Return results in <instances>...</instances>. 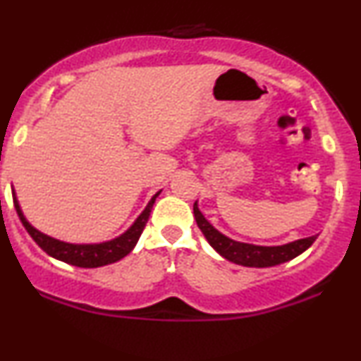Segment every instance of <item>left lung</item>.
I'll return each instance as SVG.
<instances>
[{"label": "left lung", "instance_id": "8db88e82", "mask_svg": "<svg viewBox=\"0 0 361 361\" xmlns=\"http://www.w3.org/2000/svg\"><path fill=\"white\" fill-rule=\"evenodd\" d=\"M193 214L195 220L200 230L203 232V235L208 240L214 249L222 255L224 259L230 260V262L238 264V266L245 267H272L279 266V264L288 262V260L298 257L302 252L310 249L312 242L316 240V235L299 238V240L289 242L284 245H254V244H245V242H237L232 238L224 235L222 232H219L214 225L203 216L200 212L198 203L195 202L193 205Z\"/></svg>", "mask_w": 361, "mask_h": 361}]
</instances>
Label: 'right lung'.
<instances>
[{"mask_svg":"<svg viewBox=\"0 0 361 361\" xmlns=\"http://www.w3.org/2000/svg\"><path fill=\"white\" fill-rule=\"evenodd\" d=\"M159 193H161V190H159V192L149 200V203H147L145 210H142V214L134 220V224L126 230L124 233H121L119 237L112 238V240L101 242V244H68V242L56 240V238L47 235V233L40 232V230H37L32 224L28 222L27 216L23 215V212H21V207L15 192H13V203H15L16 214H18L23 227L27 228L30 237L37 242L42 250H45L50 257L62 260V262L71 264V266L90 269V267H102V266H107V264L117 262V260L126 257V255L136 247L139 237H141L142 230L146 227L147 219H149L151 208L154 205V200L158 198Z\"/></svg>","mask_w":361,"mask_h":361,"instance_id":"obj_1","label":"right lung"}]
</instances>
